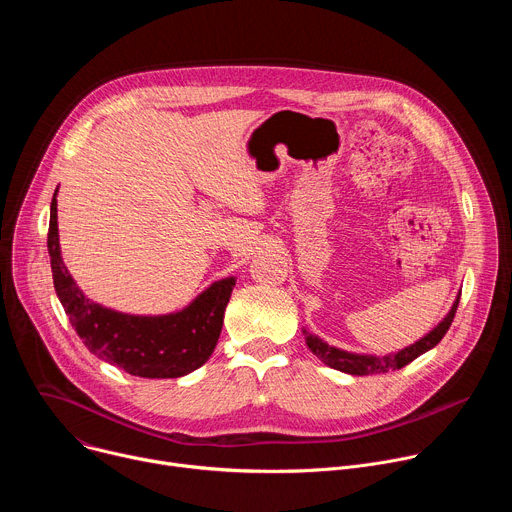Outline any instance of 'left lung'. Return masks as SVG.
<instances>
[{"mask_svg":"<svg viewBox=\"0 0 512 512\" xmlns=\"http://www.w3.org/2000/svg\"><path fill=\"white\" fill-rule=\"evenodd\" d=\"M462 294V291H460ZM460 294L456 296L450 312L442 318V322L437 324L435 328H431L425 336H421L417 342L397 350V352H389V354H367V352H350V350H342L338 346L328 344L326 340H322L320 336L312 334L310 330L302 328L304 336H306V344L308 348L326 364L330 369H336L340 373L346 375H356V377H364V375H383L389 371H397L403 369L405 364H409L411 360H415L417 356L425 354L427 350H431L435 344H440V340L446 336L458 304H460Z\"/></svg>","mask_w":512,"mask_h":512,"instance_id":"left-lung-1","label":"left lung"}]
</instances>
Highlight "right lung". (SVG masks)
<instances>
[{
	"label": "right lung",
	"mask_w": 512,
	"mask_h": 512,
	"mask_svg": "<svg viewBox=\"0 0 512 512\" xmlns=\"http://www.w3.org/2000/svg\"><path fill=\"white\" fill-rule=\"evenodd\" d=\"M56 194L50 202L48 253L56 296L83 344L101 360L143 379H178L210 358L223 330L237 277L210 283L182 310L158 316L125 314L93 302L66 269L58 241Z\"/></svg>",
	"instance_id": "right-lung-1"
}]
</instances>
